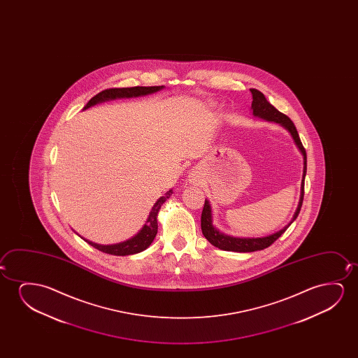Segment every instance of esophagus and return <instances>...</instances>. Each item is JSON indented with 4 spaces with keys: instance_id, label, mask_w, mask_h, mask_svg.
I'll list each match as a JSON object with an SVG mask.
<instances>
[{
    "instance_id": "esophagus-1",
    "label": "esophagus",
    "mask_w": 358,
    "mask_h": 358,
    "mask_svg": "<svg viewBox=\"0 0 358 358\" xmlns=\"http://www.w3.org/2000/svg\"><path fill=\"white\" fill-rule=\"evenodd\" d=\"M192 180H193V178H192Z\"/></svg>"
}]
</instances>
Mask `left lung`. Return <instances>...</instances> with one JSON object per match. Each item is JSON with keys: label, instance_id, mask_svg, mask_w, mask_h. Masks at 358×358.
Returning <instances> with one entry per match:
<instances>
[{"label": "left lung", "instance_id": "1", "mask_svg": "<svg viewBox=\"0 0 358 358\" xmlns=\"http://www.w3.org/2000/svg\"><path fill=\"white\" fill-rule=\"evenodd\" d=\"M252 93V113L255 117L262 118L268 122H275L280 124L281 127L285 128L289 136L294 139L296 147L299 152L303 157V175H302V182H301V194H299V206L294 211L292 219L287 225L282 227L281 230L276 231L274 234L264 237H234V236L226 235L224 232L216 229L213 224V211H211L210 203L206 199V204L203 208L201 213V232L206 240L210 242L211 245H215L216 248L222 250H230V252H240V253H247V252H255V250H262L268 248L271 243L279 238L280 236L284 234L285 231L289 229V226L296 220L299 216L302 201L304 196V178H306V172H307V155L304 150L303 145L299 139V132L294 127V122L289 120L286 115L280 113L271 103L265 99L264 94L260 93L257 89H250Z\"/></svg>", "mask_w": 358, "mask_h": 358}]
</instances>
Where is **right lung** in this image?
<instances>
[{
	"instance_id": "right-lung-1",
	"label": "right lung",
	"mask_w": 358,
	"mask_h": 358,
	"mask_svg": "<svg viewBox=\"0 0 358 358\" xmlns=\"http://www.w3.org/2000/svg\"><path fill=\"white\" fill-rule=\"evenodd\" d=\"M165 88V85H159V87H132V88H113L106 89L100 93L96 94L94 98L89 100L88 103L84 106V110L92 108L96 103H105V101H110V100H115V99H129L138 98V96H145L149 94L157 93L160 92L162 89ZM172 189L167 191L164 196H160L157 199V203L154 204L152 210L149 213L148 216L147 222L144 224L141 231L138 232L137 235L133 236L129 240L123 241L120 243H115V245H99V243H94L92 241L85 240L88 242L89 245H93L94 248L101 250L103 253L113 255H136V253H141L143 250H147L149 245H152V241L155 238L157 234V214L159 210L162 209V206L165 201L171 196Z\"/></svg>"
}]
</instances>
